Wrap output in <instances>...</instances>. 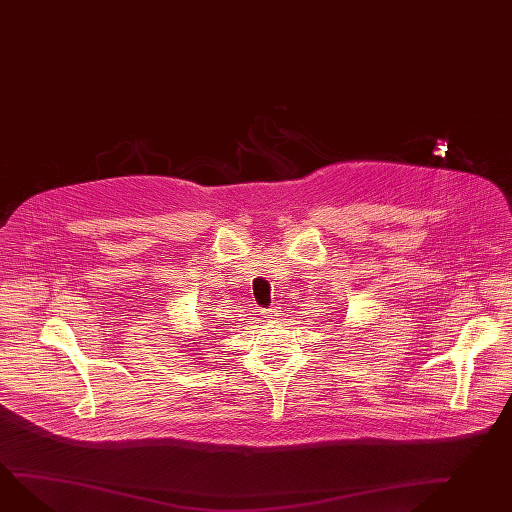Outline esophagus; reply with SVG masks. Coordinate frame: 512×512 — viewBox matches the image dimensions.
<instances>
[{
    "instance_id": "34e87169",
    "label": "esophagus",
    "mask_w": 512,
    "mask_h": 512,
    "mask_svg": "<svg viewBox=\"0 0 512 512\" xmlns=\"http://www.w3.org/2000/svg\"><path fill=\"white\" fill-rule=\"evenodd\" d=\"M278 314H280V308L278 306H273V308H267V310H263V317L265 319H276L278 317Z\"/></svg>"
}]
</instances>
